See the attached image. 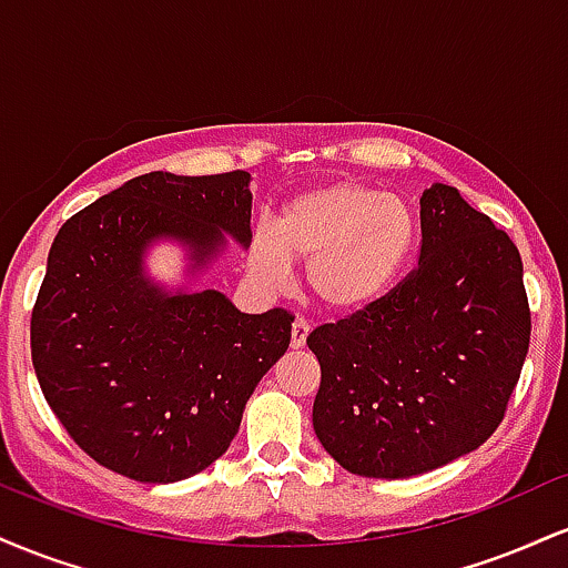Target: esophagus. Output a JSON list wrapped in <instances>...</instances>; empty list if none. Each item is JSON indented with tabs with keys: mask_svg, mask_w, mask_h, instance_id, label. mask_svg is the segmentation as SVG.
Wrapping results in <instances>:
<instances>
[{
	"mask_svg": "<svg viewBox=\"0 0 568 568\" xmlns=\"http://www.w3.org/2000/svg\"><path fill=\"white\" fill-rule=\"evenodd\" d=\"M306 336H310V323L304 321V317H296L291 325V347L298 349L306 344Z\"/></svg>",
	"mask_w": 568,
	"mask_h": 568,
	"instance_id": "obj_1",
	"label": "esophagus"
}]
</instances>
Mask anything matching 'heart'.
Returning <instances> with one entry per match:
<instances>
[{"label": "heart", "mask_w": 568, "mask_h": 568, "mask_svg": "<svg viewBox=\"0 0 568 568\" xmlns=\"http://www.w3.org/2000/svg\"><path fill=\"white\" fill-rule=\"evenodd\" d=\"M419 245V221L403 197L361 181H331L280 207L275 230H258L247 270L266 288L291 283L306 264L312 298L336 315L382 302Z\"/></svg>", "instance_id": "1"}]
</instances>
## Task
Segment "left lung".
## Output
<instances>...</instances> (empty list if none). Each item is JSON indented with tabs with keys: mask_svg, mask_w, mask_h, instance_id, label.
<instances>
[{
	"mask_svg": "<svg viewBox=\"0 0 568 568\" xmlns=\"http://www.w3.org/2000/svg\"><path fill=\"white\" fill-rule=\"evenodd\" d=\"M419 266L382 302L306 336L317 440L363 478H410L475 452L505 416L531 315L518 247L459 189L422 192Z\"/></svg>",
	"mask_w": 568,
	"mask_h": 568,
	"instance_id": "8db88e82",
	"label": "left lung"
}]
</instances>
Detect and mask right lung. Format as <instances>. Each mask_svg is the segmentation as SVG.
I'll return each mask as SVG.
<instances>
[{
    "instance_id": "right-lung-1",
    "label": "right lung",
    "mask_w": 568,
    "mask_h": 568,
    "mask_svg": "<svg viewBox=\"0 0 568 568\" xmlns=\"http://www.w3.org/2000/svg\"><path fill=\"white\" fill-rule=\"evenodd\" d=\"M251 173L135 175L71 216L31 312L44 400L98 465L175 484L211 467L247 397L291 344L293 315L240 312L221 291L168 290L148 247H185L194 283L230 240L251 245Z\"/></svg>"
}]
</instances>
